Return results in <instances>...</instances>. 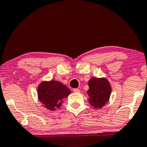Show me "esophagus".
<instances>
[{
	"mask_svg": "<svg viewBox=\"0 0 147 147\" xmlns=\"http://www.w3.org/2000/svg\"><path fill=\"white\" fill-rule=\"evenodd\" d=\"M73 92H76V93H79L80 92V90H79V89H74Z\"/></svg>",
	"mask_w": 147,
	"mask_h": 147,
	"instance_id": "1",
	"label": "esophagus"
}]
</instances>
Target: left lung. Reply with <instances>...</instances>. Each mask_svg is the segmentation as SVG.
Wrapping results in <instances>:
<instances>
[{
	"label": "left lung",
	"mask_w": 147,
	"mask_h": 147,
	"mask_svg": "<svg viewBox=\"0 0 147 147\" xmlns=\"http://www.w3.org/2000/svg\"><path fill=\"white\" fill-rule=\"evenodd\" d=\"M89 102L94 108L100 109L109 101L111 94L110 83L105 78H92L88 81Z\"/></svg>",
	"instance_id": "left-lung-1"
}]
</instances>
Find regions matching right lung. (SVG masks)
Returning a JSON list of instances; mask_svg holds the SVG:
<instances>
[{"label": "right lung", "instance_id": "obj_1", "mask_svg": "<svg viewBox=\"0 0 147 147\" xmlns=\"http://www.w3.org/2000/svg\"><path fill=\"white\" fill-rule=\"evenodd\" d=\"M71 93L68 87L60 81H43L38 86V97L46 109L55 111L62 105V100Z\"/></svg>", "mask_w": 147, "mask_h": 147}]
</instances>
